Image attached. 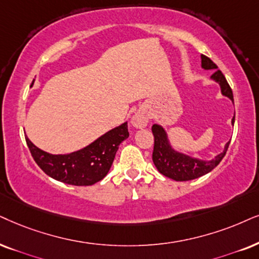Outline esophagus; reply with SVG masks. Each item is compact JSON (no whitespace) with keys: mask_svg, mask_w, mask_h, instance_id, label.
Instances as JSON below:
<instances>
[{"mask_svg":"<svg viewBox=\"0 0 259 259\" xmlns=\"http://www.w3.org/2000/svg\"><path fill=\"white\" fill-rule=\"evenodd\" d=\"M132 125L136 129H142V127H146L147 124H148V114H147L143 110H139L132 117Z\"/></svg>","mask_w":259,"mask_h":259,"instance_id":"obj_1","label":"esophagus"}]
</instances>
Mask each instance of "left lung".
Returning a JSON list of instances; mask_svg holds the SVG:
<instances>
[{"label":"left lung","instance_id":"obj_1","mask_svg":"<svg viewBox=\"0 0 259 259\" xmlns=\"http://www.w3.org/2000/svg\"><path fill=\"white\" fill-rule=\"evenodd\" d=\"M201 65L205 70H214V74L210 78L219 83L222 96L227 97L234 104L233 93L230 84L226 81V77L218 69V65L204 55H201ZM235 116V114H234ZM232 125H234V117L232 118ZM154 135V150H153V162L158 171L167 178H171L177 182H186L192 179L199 178V177L207 175L212 171L220 161L224 159L226 152H227L230 141L225 145V148L221 153H219L214 159L202 160L188 154L178 152L169 142L168 135L166 130L159 124H154L152 126Z\"/></svg>","mask_w":259,"mask_h":259}]
</instances>
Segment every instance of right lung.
<instances>
[{
	"mask_svg": "<svg viewBox=\"0 0 259 259\" xmlns=\"http://www.w3.org/2000/svg\"><path fill=\"white\" fill-rule=\"evenodd\" d=\"M25 137L34 161L49 177L65 184L87 186L96 184L109 173L119 145L129 137V132L127 123L124 122L84 148L69 154L44 152Z\"/></svg>",
	"mask_w": 259,
	"mask_h": 259,
	"instance_id": "1",
	"label": "right lung"
}]
</instances>
